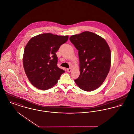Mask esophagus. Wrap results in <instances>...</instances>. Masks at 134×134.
I'll return each mask as SVG.
<instances>
[{
    "instance_id": "1",
    "label": "esophagus",
    "mask_w": 134,
    "mask_h": 134,
    "mask_svg": "<svg viewBox=\"0 0 134 134\" xmlns=\"http://www.w3.org/2000/svg\"><path fill=\"white\" fill-rule=\"evenodd\" d=\"M71 70H72V69H71V68H68V69H67V71L68 72H70L71 71Z\"/></svg>"
}]
</instances>
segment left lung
I'll list each match as a JSON object with an SVG mask.
<instances>
[{
	"mask_svg": "<svg viewBox=\"0 0 134 134\" xmlns=\"http://www.w3.org/2000/svg\"><path fill=\"white\" fill-rule=\"evenodd\" d=\"M78 51L80 75L74 81L79 87L91 91L104 82L110 67L111 52L107 42L96 34L84 32L70 37Z\"/></svg>",
	"mask_w": 134,
	"mask_h": 134,
	"instance_id": "1",
	"label": "left lung"
}]
</instances>
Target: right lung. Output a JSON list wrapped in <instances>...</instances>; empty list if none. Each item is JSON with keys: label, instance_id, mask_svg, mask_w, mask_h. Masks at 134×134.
Instances as JSON below:
<instances>
[{"label": "right lung", "instance_id": "add662e5", "mask_svg": "<svg viewBox=\"0 0 134 134\" xmlns=\"http://www.w3.org/2000/svg\"><path fill=\"white\" fill-rule=\"evenodd\" d=\"M68 36L46 33L30 39L25 48L23 65L32 84L41 90L49 89L57 83L65 72L57 66L56 53Z\"/></svg>", "mask_w": 134, "mask_h": 134}]
</instances>
